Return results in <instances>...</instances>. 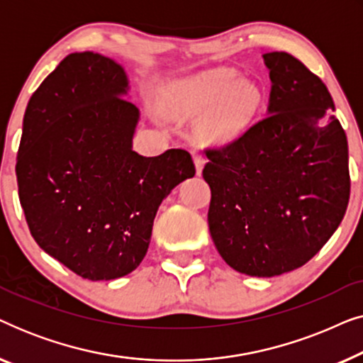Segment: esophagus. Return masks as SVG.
Listing matches in <instances>:
<instances>
[{"instance_id": "34e87169", "label": "esophagus", "mask_w": 363, "mask_h": 363, "mask_svg": "<svg viewBox=\"0 0 363 363\" xmlns=\"http://www.w3.org/2000/svg\"><path fill=\"white\" fill-rule=\"evenodd\" d=\"M193 160H195V167H196V175H201L203 167H205V158H203L200 153L193 152Z\"/></svg>"}]
</instances>
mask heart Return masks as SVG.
Listing matches in <instances>:
<instances>
[{
    "instance_id": "b5f03b06",
    "label": "heart",
    "mask_w": 363,
    "mask_h": 363,
    "mask_svg": "<svg viewBox=\"0 0 363 363\" xmlns=\"http://www.w3.org/2000/svg\"><path fill=\"white\" fill-rule=\"evenodd\" d=\"M259 92L255 84L238 81L233 71H213L173 84L165 108L172 117L203 116L198 130L205 140L230 142L245 130L255 113Z\"/></svg>"
}]
</instances>
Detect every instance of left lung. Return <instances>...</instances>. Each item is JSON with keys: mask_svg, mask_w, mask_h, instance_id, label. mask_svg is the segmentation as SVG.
<instances>
[{"mask_svg": "<svg viewBox=\"0 0 363 363\" xmlns=\"http://www.w3.org/2000/svg\"><path fill=\"white\" fill-rule=\"evenodd\" d=\"M266 117L230 145L206 150L208 226L233 269L274 277L330 240L350 196L349 145L325 84L287 52L262 54Z\"/></svg>", "mask_w": 363, "mask_h": 363, "instance_id": "obj_1", "label": "left lung"}]
</instances>
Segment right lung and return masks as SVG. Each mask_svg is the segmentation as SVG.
I'll list each match as a JSON object with an SVG mask.
<instances>
[{"label":"right lung","mask_w":363,"mask_h":363,"mask_svg":"<svg viewBox=\"0 0 363 363\" xmlns=\"http://www.w3.org/2000/svg\"><path fill=\"white\" fill-rule=\"evenodd\" d=\"M121 64L74 52L44 79L23 118L16 177L43 251L89 281L130 274L147 255L167 195L195 175L191 155L133 152L140 111Z\"/></svg>","instance_id":"right-lung-1"}]
</instances>
